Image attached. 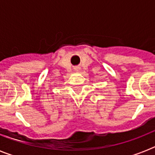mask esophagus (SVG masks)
Masks as SVG:
<instances>
[{"mask_svg": "<svg viewBox=\"0 0 155 155\" xmlns=\"http://www.w3.org/2000/svg\"><path fill=\"white\" fill-rule=\"evenodd\" d=\"M75 71H79V68H75Z\"/></svg>", "mask_w": 155, "mask_h": 155, "instance_id": "esophagus-1", "label": "esophagus"}]
</instances>
